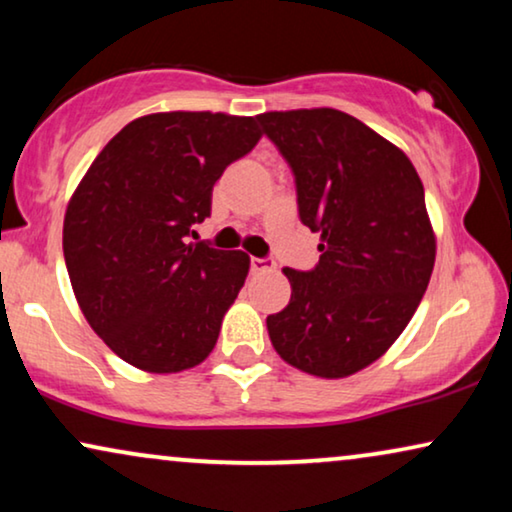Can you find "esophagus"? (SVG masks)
I'll return each instance as SVG.
<instances>
[{
    "label": "esophagus",
    "instance_id": "obj_1",
    "mask_svg": "<svg viewBox=\"0 0 512 512\" xmlns=\"http://www.w3.org/2000/svg\"><path fill=\"white\" fill-rule=\"evenodd\" d=\"M249 265H251V272H265V270L275 268V261H272V258H256V256H251Z\"/></svg>",
    "mask_w": 512,
    "mask_h": 512
}]
</instances>
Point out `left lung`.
Masks as SVG:
<instances>
[{
	"label": "left lung",
	"instance_id": "left-lung-1",
	"mask_svg": "<svg viewBox=\"0 0 512 512\" xmlns=\"http://www.w3.org/2000/svg\"><path fill=\"white\" fill-rule=\"evenodd\" d=\"M296 179L298 216L321 235L319 263L284 268L291 300L268 317L272 347L293 368L347 377L380 359L415 314L436 235L410 158L338 109L256 116Z\"/></svg>",
	"mask_w": 512,
	"mask_h": 512
}]
</instances>
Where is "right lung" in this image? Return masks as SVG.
I'll return each mask as SVG.
<instances>
[{
    "instance_id": "add662e5",
    "label": "right lung",
    "mask_w": 512,
    "mask_h": 512,
    "mask_svg": "<svg viewBox=\"0 0 512 512\" xmlns=\"http://www.w3.org/2000/svg\"><path fill=\"white\" fill-rule=\"evenodd\" d=\"M256 118L167 111L125 125L67 205L62 251L83 317L130 366L202 363L249 272L244 251L188 242L223 170L254 149Z\"/></svg>"
}]
</instances>
